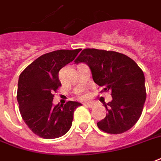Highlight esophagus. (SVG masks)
<instances>
[{
  "instance_id": "34e87169",
  "label": "esophagus",
  "mask_w": 161,
  "mask_h": 161,
  "mask_svg": "<svg viewBox=\"0 0 161 161\" xmlns=\"http://www.w3.org/2000/svg\"><path fill=\"white\" fill-rule=\"evenodd\" d=\"M84 106L85 107H87V108H93L94 106H95V104H94L93 103H84Z\"/></svg>"
}]
</instances>
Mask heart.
<instances>
[{
  "instance_id": "heart-1",
  "label": "heart",
  "mask_w": 161,
  "mask_h": 161,
  "mask_svg": "<svg viewBox=\"0 0 161 161\" xmlns=\"http://www.w3.org/2000/svg\"><path fill=\"white\" fill-rule=\"evenodd\" d=\"M80 97L81 98H85V97H86V94H80Z\"/></svg>"
}]
</instances>
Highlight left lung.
Wrapping results in <instances>:
<instances>
[{
  "label": "left lung",
  "instance_id": "left-lung-1",
  "mask_svg": "<svg viewBox=\"0 0 161 161\" xmlns=\"http://www.w3.org/2000/svg\"><path fill=\"white\" fill-rule=\"evenodd\" d=\"M86 63L101 92L110 91L112 101L104 106L108 114L97 122L100 130L120 134L131 129L142 114L146 100L145 78L141 68L125 54L86 48L75 63Z\"/></svg>",
  "mask_w": 161,
  "mask_h": 161
}]
</instances>
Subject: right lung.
Listing matches in <instances>:
<instances>
[{
	"label": "right lung",
	"mask_w": 161,
	"mask_h": 161,
	"mask_svg": "<svg viewBox=\"0 0 161 161\" xmlns=\"http://www.w3.org/2000/svg\"><path fill=\"white\" fill-rule=\"evenodd\" d=\"M81 49L58 50L32 62L19 75L17 99L21 116L31 131L46 139L62 136L70 129L74 112L81 105L69 101L53 106L54 92L61 83L59 70L72 62Z\"/></svg>",
	"instance_id": "obj_1"
}]
</instances>
